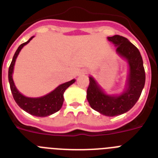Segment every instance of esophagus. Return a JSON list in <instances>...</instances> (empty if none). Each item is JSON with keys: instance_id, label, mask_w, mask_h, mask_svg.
I'll list each match as a JSON object with an SVG mask.
<instances>
[{"instance_id": "34e87169", "label": "esophagus", "mask_w": 158, "mask_h": 158, "mask_svg": "<svg viewBox=\"0 0 158 158\" xmlns=\"http://www.w3.org/2000/svg\"><path fill=\"white\" fill-rule=\"evenodd\" d=\"M87 73H88V71H87L86 69H82L81 72V74H86Z\"/></svg>"}]
</instances>
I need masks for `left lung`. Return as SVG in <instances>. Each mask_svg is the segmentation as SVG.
I'll list each match as a JSON object with an SVG mask.
<instances>
[{
  "label": "left lung",
  "instance_id": "left-lung-1",
  "mask_svg": "<svg viewBox=\"0 0 158 158\" xmlns=\"http://www.w3.org/2000/svg\"><path fill=\"white\" fill-rule=\"evenodd\" d=\"M107 39L117 46V52L128 60L129 75L127 89L124 93L118 96L108 95L90 77L87 99L93 110L103 115L114 117L126 113L136 103L145 85L146 74L139 51L134 44L126 37L120 35L108 37Z\"/></svg>",
  "mask_w": 158,
  "mask_h": 158
}]
</instances>
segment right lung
<instances>
[{"instance_id": "1", "label": "right lung", "mask_w": 158, "mask_h": 158, "mask_svg": "<svg viewBox=\"0 0 158 158\" xmlns=\"http://www.w3.org/2000/svg\"><path fill=\"white\" fill-rule=\"evenodd\" d=\"M33 37H30L27 42L20 44L15 52V55L13 56L12 61L10 64L9 69H8V81H9L10 89H11L13 98L20 108L31 115L36 116V117H47L61 109L63 100H64L63 93L69 85L74 83L75 80L73 79L70 81L62 84L58 86L54 91L40 98H28L22 95L17 90L12 79L13 69H14L15 59L23 46L28 44Z\"/></svg>"}]
</instances>
